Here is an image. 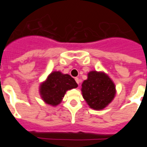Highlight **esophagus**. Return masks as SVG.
<instances>
[{"instance_id": "34e87169", "label": "esophagus", "mask_w": 147, "mask_h": 147, "mask_svg": "<svg viewBox=\"0 0 147 147\" xmlns=\"http://www.w3.org/2000/svg\"><path fill=\"white\" fill-rule=\"evenodd\" d=\"M75 81H76L77 82V83H78V84H79V83H80V80H79V78H75Z\"/></svg>"}]
</instances>
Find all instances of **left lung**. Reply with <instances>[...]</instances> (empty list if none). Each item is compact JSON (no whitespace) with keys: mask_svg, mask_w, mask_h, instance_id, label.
<instances>
[{"mask_svg":"<svg viewBox=\"0 0 147 147\" xmlns=\"http://www.w3.org/2000/svg\"><path fill=\"white\" fill-rule=\"evenodd\" d=\"M83 98L90 108L101 110L113 100L116 94L114 82L102 72L91 71L82 84Z\"/></svg>","mask_w":147,"mask_h":147,"instance_id":"left-lung-1","label":"left lung"}]
</instances>
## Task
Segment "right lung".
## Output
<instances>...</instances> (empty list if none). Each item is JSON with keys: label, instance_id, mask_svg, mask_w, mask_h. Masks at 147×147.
Returning a JSON list of instances; mask_svg holds the SVG:
<instances>
[{"label": "right lung", "instance_id": "1", "mask_svg": "<svg viewBox=\"0 0 147 147\" xmlns=\"http://www.w3.org/2000/svg\"><path fill=\"white\" fill-rule=\"evenodd\" d=\"M78 84L69 75L54 71L40 86V94L45 103L57 106L64 97L67 90L78 87Z\"/></svg>", "mask_w": 147, "mask_h": 147}]
</instances>
